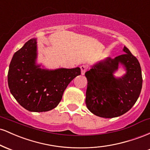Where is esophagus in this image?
<instances>
[{
  "mask_svg": "<svg viewBox=\"0 0 150 150\" xmlns=\"http://www.w3.org/2000/svg\"><path fill=\"white\" fill-rule=\"evenodd\" d=\"M80 69H81V73L82 75H85V72L87 71V65H81L80 66Z\"/></svg>",
  "mask_w": 150,
  "mask_h": 150,
  "instance_id": "esophagus-1",
  "label": "esophagus"
}]
</instances>
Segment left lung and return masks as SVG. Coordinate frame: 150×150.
<instances>
[{
	"label": "left lung",
	"instance_id": "8db88e82",
	"mask_svg": "<svg viewBox=\"0 0 150 150\" xmlns=\"http://www.w3.org/2000/svg\"><path fill=\"white\" fill-rule=\"evenodd\" d=\"M124 54L107 58L86 72L87 88L86 106L96 116L114 118L124 114L135 104L142 86V71L135 56L124 46ZM121 64L127 73L121 78L113 75Z\"/></svg>",
	"mask_w": 150,
	"mask_h": 150
}]
</instances>
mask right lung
I'll use <instances>...</instances> for the list:
<instances>
[{"label":"right lung","instance_id":"right-lung-1","mask_svg":"<svg viewBox=\"0 0 150 150\" xmlns=\"http://www.w3.org/2000/svg\"><path fill=\"white\" fill-rule=\"evenodd\" d=\"M37 39H31L15 53L9 66L10 91L22 107L44 112L58 106L68 84L81 74L80 68L42 69L36 64Z\"/></svg>","mask_w":150,"mask_h":150}]
</instances>
